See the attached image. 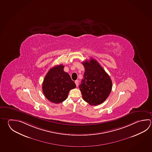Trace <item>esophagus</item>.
Instances as JSON below:
<instances>
[{
    "instance_id": "34e87169",
    "label": "esophagus",
    "mask_w": 152,
    "mask_h": 152,
    "mask_svg": "<svg viewBox=\"0 0 152 152\" xmlns=\"http://www.w3.org/2000/svg\"><path fill=\"white\" fill-rule=\"evenodd\" d=\"M75 84H76V86H78V84H79V82H78V80H75Z\"/></svg>"
}]
</instances>
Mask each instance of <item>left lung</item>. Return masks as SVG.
<instances>
[{
    "instance_id": "left-lung-1",
    "label": "left lung",
    "mask_w": 152,
    "mask_h": 152,
    "mask_svg": "<svg viewBox=\"0 0 152 152\" xmlns=\"http://www.w3.org/2000/svg\"><path fill=\"white\" fill-rule=\"evenodd\" d=\"M85 68L79 88L82 97L90 105L103 103L112 90V80L97 61L91 58L82 62Z\"/></svg>"
}]
</instances>
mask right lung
<instances>
[{
	"label": "right lung",
	"instance_id": "obj_1",
	"mask_svg": "<svg viewBox=\"0 0 152 152\" xmlns=\"http://www.w3.org/2000/svg\"><path fill=\"white\" fill-rule=\"evenodd\" d=\"M64 66H54L49 70L42 84V91L46 98L54 103L59 104L66 100L70 90L76 84L67 72Z\"/></svg>",
	"mask_w": 152,
	"mask_h": 152
}]
</instances>
